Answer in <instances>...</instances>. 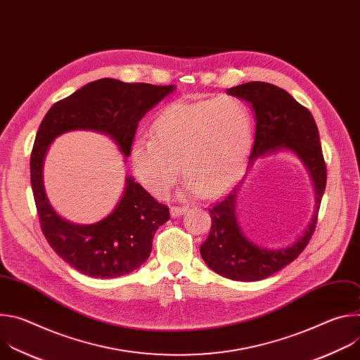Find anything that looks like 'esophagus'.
<instances>
[{
	"mask_svg": "<svg viewBox=\"0 0 360 360\" xmlns=\"http://www.w3.org/2000/svg\"><path fill=\"white\" fill-rule=\"evenodd\" d=\"M186 212V207H171V217L178 218Z\"/></svg>",
	"mask_w": 360,
	"mask_h": 360,
	"instance_id": "1",
	"label": "esophagus"
}]
</instances>
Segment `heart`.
Instances as JSON below:
<instances>
[{"instance_id": "heart-1", "label": "heart", "mask_w": 360, "mask_h": 360, "mask_svg": "<svg viewBox=\"0 0 360 360\" xmlns=\"http://www.w3.org/2000/svg\"><path fill=\"white\" fill-rule=\"evenodd\" d=\"M253 120L236 96L179 99L153 118L150 136H138L131 162L139 182L164 198L175 185L179 164L189 195L217 196L239 175L249 155Z\"/></svg>"}]
</instances>
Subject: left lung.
<instances>
[{"label":"left lung","instance_id":"1","mask_svg":"<svg viewBox=\"0 0 360 360\" xmlns=\"http://www.w3.org/2000/svg\"><path fill=\"white\" fill-rule=\"evenodd\" d=\"M226 92L249 102L255 112L256 131L248 169L258 158L288 149L303 162L315 186L316 205L309 225L296 242L282 249L261 248L240 231L236 219V196L242 181L211 207V231L199 249L202 259L214 272L228 279L253 282L269 278L293 262L309 243L326 188V165L312 114L289 92L261 81L232 86Z\"/></svg>","mask_w":360,"mask_h":360}]
</instances>
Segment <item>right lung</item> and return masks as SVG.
Here are the masks:
<instances>
[{
	"mask_svg": "<svg viewBox=\"0 0 360 360\" xmlns=\"http://www.w3.org/2000/svg\"><path fill=\"white\" fill-rule=\"evenodd\" d=\"M174 89V85L102 78L56 102L37 131L30 169L42 233L58 256L86 276L118 278L139 268L150 255L153 235L169 219V208L127 176L122 198L108 217L91 225L68 222L46 198L42 181L45 153L57 136L85 129L108 135L128 158L138 122Z\"/></svg>",
	"mask_w": 360,
	"mask_h": 360,
	"instance_id": "obj_1",
	"label": "right lung"
}]
</instances>
